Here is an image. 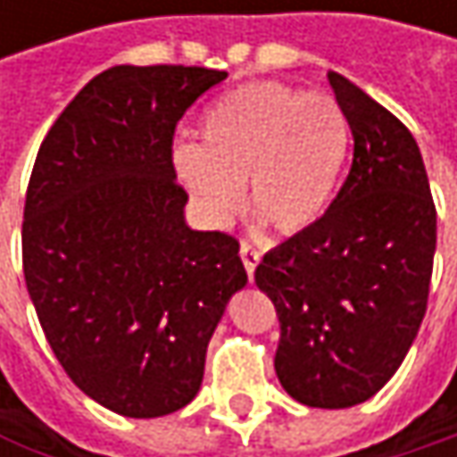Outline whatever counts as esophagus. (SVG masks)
I'll use <instances>...</instances> for the list:
<instances>
[{
	"label": "esophagus",
	"instance_id": "1",
	"mask_svg": "<svg viewBox=\"0 0 457 457\" xmlns=\"http://www.w3.org/2000/svg\"><path fill=\"white\" fill-rule=\"evenodd\" d=\"M240 259H243V264H245L248 278H253V270H256V264H259L262 253H259L256 248H251L248 243H243V245H240Z\"/></svg>",
	"mask_w": 457,
	"mask_h": 457
}]
</instances>
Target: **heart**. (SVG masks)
<instances>
[{
  "label": "heart",
  "mask_w": 457,
  "mask_h": 457,
  "mask_svg": "<svg viewBox=\"0 0 457 457\" xmlns=\"http://www.w3.org/2000/svg\"><path fill=\"white\" fill-rule=\"evenodd\" d=\"M195 142L174 147V171L212 225L243 204L278 232L312 228L338 187L352 129L330 95L280 81L229 89L206 108Z\"/></svg>",
  "instance_id": "b5f03b06"
}]
</instances>
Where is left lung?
Masks as SVG:
<instances>
[{
	"instance_id": "obj_1",
	"label": "left lung",
	"mask_w": 457,
	"mask_h": 457,
	"mask_svg": "<svg viewBox=\"0 0 457 457\" xmlns=\"http://www.w3.org/2000/svg\"><path fill=\"white\" fill-rule=\"evenodd\" d=\"M354 155L312 228L256 267L280 320L275 373L310 408L370 400L403 365L426 315L436 209L408 127L357 84L328 71Z\"/></svg>"
}]
</instances>
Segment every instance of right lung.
Instances as JSON below:
<instances>
[{
    "mask_svg": "<svg viewBox=\"0 0 457 457\" xmlns=\"http://www.w3.org/2000/svg\"><path fill=\"white\" fill-rule=\"evenodd\" d=\"M225 71L113 65L60 113L23 212V275L46 341L103 408L158 418L201 389L248 275L228 232L187 228L174 127Z\"/></svg>",
    "mask_w": 457,
    "mask_h": 457,
    "instance_id": "1",
    "label": "right lung"
}]
</instances>
